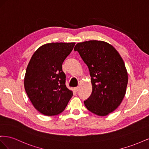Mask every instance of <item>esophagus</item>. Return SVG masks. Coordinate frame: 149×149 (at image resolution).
Wrapping results in <instances>:
<instances>
[{
	"mask_svg": "<svg viewBox=\"0 0 149 149\" xmlns=\"http://www.w3.org/2000/svg\"><path fill=\"white\" fill-rule=\"evenodd\" d=\"M74 91H76V92L78 91L79 90V87H76V88H74Z\"/></svg>",
	"mask_w": 149,
	"mask_h": 149,
	"instance_id": "esophagus-1",
	"label": "esophagus"
}]
</instances>
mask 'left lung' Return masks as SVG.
Instances as JSON below:
<instances>
[{
  "mask_svg": "<svg viewBox=\"0 0 149 149\" xmlns=\"http://www.w3.org/2000/svg\"><path fill=\"white\" fill-rule=\"evenodd\" d=\"M91 77L92 93L84 101L87 109L100 116L115 111L123 101L128 83L127 71L116 48L104 41L89 40L76 45Z\"/></svg>",
  "mask_w": 149,
  "mask_h": 149,
  "instance_id": "1",
  "label": "left lung"
}]
</instances>
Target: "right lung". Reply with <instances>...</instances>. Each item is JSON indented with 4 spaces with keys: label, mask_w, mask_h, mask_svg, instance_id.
Listing matches in <instances>:
<instances>
[{
    "label": "right lung",
    "mask_w": 149,
    "mask_h": 149,
    "mask_svg": "<svg viewBox=\"0 0 149 149\" xmlns=\"http://www.w3.org/2000/svg\"><path fill=\"white\" fill-rule=\"evenodd\" d=\"M74 45L45 44L35 52L29 63L24 78L25 90L34 107L43 115L60 114L73 96V91L65 85L62 64Z\"/></svg>",
    "instance_id": "right-lung-1"
}]
</instances>
